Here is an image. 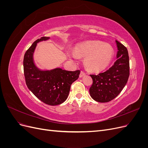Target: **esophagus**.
Returning a JSON list of instances; mask_svg holds the SVG:
<instances>
[{
    "instance_id": "esophagus-1",
    "label": "esophagus",
    "mask_w": 148,
    "mask_h": 148,
    "mask_svg": "<svg viewBox=\"0 0 148 148\" xmlns=\"http://www.w3.org/2000/svg\"><path fill=\"white\" fill-rule=\"evenodd\" d=\"M86 75V73H85L84 71H81V72H80V74H79V77L80 78H82L83 77H84V76H85Z\"/></svg>"
}]
</instances>
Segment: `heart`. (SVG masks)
<instances>
[{
	"mask_svg": "<svg viewBox=\"0 0 148 148\" xmlns=\"http://www.w3.org/2000/svg\"><path fill=\"white\" fill-rule=\"evenodd\" d=\"M70 59L76 60L77 56L84 57L86 68L94 71H101L110 64L114 56L113 48L109 44L99 41L82 43L75 47L74 53L68 52Z\"/></svg>",
	"mask_w": 148,
	"mask_h": 148,
	"instance_id": "heart-1",
	"label": "heart"
}]
</instances>
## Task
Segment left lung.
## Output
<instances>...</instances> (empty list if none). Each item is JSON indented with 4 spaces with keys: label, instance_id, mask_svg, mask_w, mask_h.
I'll return each mask as SVG.
<instances>
[{
    "label": "left lung",
    "instance_id": "8db88e82",
    "mask_svg": "<svg viewBox=\"0 0 148 148\" xmlns=\"http://www.w3.org/2000/svg\"><path fill=\"white\" fill-rule=\"evenodd\" d=\"M117 47V60L107 71L98 75H90L92 84L89 94L99 102H107L114 99L126 85L130 75L129 57L127 49L115 41Z\"/></svg>",
    "mask_w": 148,
    "mask_h": 148
}]
</instances>
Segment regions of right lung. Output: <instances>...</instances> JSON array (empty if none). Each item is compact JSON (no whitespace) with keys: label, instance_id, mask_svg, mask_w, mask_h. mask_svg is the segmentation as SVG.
I'll list each match as a JSON object with an SVG mask.
<instances>
[{"label":"right lung","instance_id":"obj_1","mask_svg":"<svg viewBox=\"0 0 148 148\" xmlns=\"http://www.w3.org/2000/svg\"><path fill=\"white\" fill-rule=\"evenodd\" d=\"M48 39L49 37L37 39L26 51L23 59L24 75L27 87L36 97L47 105L57 106L66 101L71 85L78 78L80 71L39 69L33 59L35 49L38 42Z\"/></svg>","mask_w":148,"mask_h":148}]
</instances>
